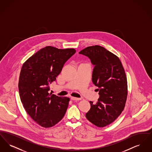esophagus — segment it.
I'll list each match as a JSON object with an SVG mask.
<instances>
[{"mask_svg": "<svg viewBox=\"0 0 152 152\" xmlns=\"http://www.w3.org/2000/svg\"><path fill=\"white\" fill-rule=\"evenodd\" d=\"M71 99L73 101H79L81 100V99H80V98H77V97H71Z\"/></svg>", "mask_w": 152, "mask_h": 152, "instance_id": "34e87169", "label": "esophagus"}]
</instances>
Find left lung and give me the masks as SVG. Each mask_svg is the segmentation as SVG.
Returning <instances> with one entry per match:
<instances>
[{"mask_svg": "<svg viewBox=\"0 0 152 152\" xmlns=\"http://www.w3.org/2000/svg\"><path fill=\"white\" fill-rule=\"evenodd\" d=\"M80 54L91 59L94 65L92 81L99 88L100 97L86 115L88 121L98 127L113 123L125 106L128 83L123 64L116 55L100 45L88 47Z\"/></svg>", "mask_w": 152, "mask_h": 152, "instance_id": "1", "label": "left lung"}]
</instances>
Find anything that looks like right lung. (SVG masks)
<instances>
[{
	"label": "right lung",
	"mask_w": 152,
	"mask_h": 152,
	"mask_svg": "<svg viewBox=\"0 0 152 152\" xmlns=\"http://www.w3.org/2000/svg\"><path fill=\"white\" fill-rule=\"evenodd\" d=\"M75 52L74 48L47 46L23 64L18 84L20 100L29 116L43 128L55 125L65 115L69 99L48 91L50 84L56 80L65 62Z\"/></svg>",
	"instance_id": "add662e5"
}]
</instances>
